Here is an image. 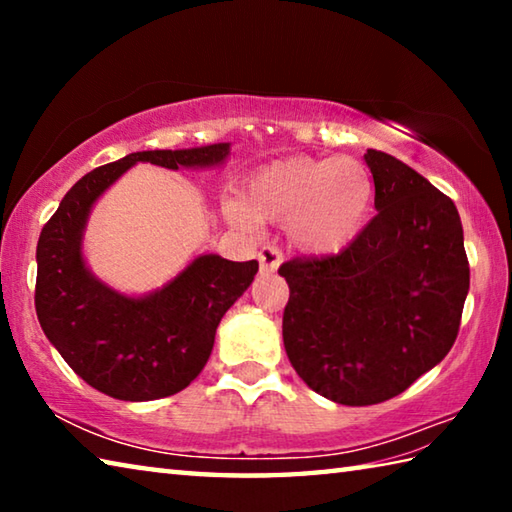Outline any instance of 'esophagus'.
Returning a JSON list of instances; mask_svg holds the SVG:
<instances>
[{"label":"esophagus","instance_id":"1","mask_svg":"<svg viewBox=\"0 0 512 512\" xmlns=\"http://www.w3.org/2000/svg\"><path fill=\"white\" fill-rule=\"evenodd\" d=\"M257 257H259V266H262V273H273L277 266L282 264V250L277 248V246H271V244H266L262 250H259L257 253Z\"/></svg>","mask_w":512,"mask_h":512}]
</instances>
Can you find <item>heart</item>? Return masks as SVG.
Listing matches in <instances>:
<instances>
[{
	"label": "heart",
	"instance_id": "heart-1",
	"mask_svg": "<svg viewBox=\"0 0 512 512\" xmlns=\"http://www.w3.org/2000/svg\"><path fill=\"white\" fill-rule=\"evenodd\" d=\"M375 178L352 158H287L266 164L248 178L244 201L225 212L255 228L257 219L289 223L293 244L314 255L339 253L366 225Z\"/></svg>",
	"mask_w": 512,
	"mask_h": 512
}]
</instances>
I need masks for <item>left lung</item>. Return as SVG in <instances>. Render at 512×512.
Here are the masks:
<instances>
[{"label":"left lung","instance_id":"left-lung-1","mask_svg":"<svg viewBox=\"0 0 512 512\" xmlns=\"http://www.w3.org/2000/svg\"><path fill=\"white\" fill-rule=\"evenodd\" d=\"M377 214L341 253L293 257L284 350L300 379L336 404L404 393L447 357L470 289L454 201L409 164L368 149Z\"/></svg>","mask_w":512,"mask_h":512}]
</instances>
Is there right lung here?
<instances>
[{"instance_id":"add662e5","label":"right lung","mask_w":512,"mask_h":512,"mask_svg":"<svg viewBox=\"0 0 512 512\" xmlns=\"http://www.w3.org/2000/svg\"><path fill=\"white\" fill-rule=\"evenodd\" d=\"M228 153L230 144L131 153L85 173L45 223L36 250V314L85 384L124 402L160 400L192 384L210 359L216 327L250 287L257 259L201 255L167 287L128 298L85 268L81 239L94 201L135 162L212 167Z\"/></svg>"}]
</instances>
